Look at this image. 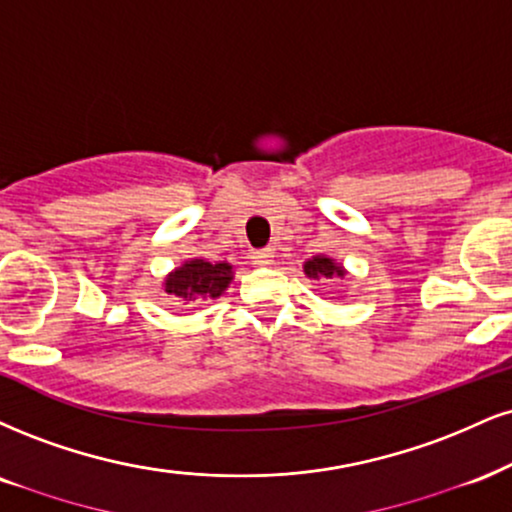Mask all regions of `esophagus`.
<instances>
[{"mask_svg": "<svg viewBox=\"0 0 512 512\" xmlns=\"http://www.w3.org/2000/svg\"><path fill=\"white\" fill-rule=\"evenodd\" d=\"M250 260L255 264H272L274 262V252L269 248H262V250H252L250 252Z\"/></svg>", "mask_w": 512, "mask_h": 512, "instance_id": "esophagus-1", "label": "esophagus"}]
</instances>
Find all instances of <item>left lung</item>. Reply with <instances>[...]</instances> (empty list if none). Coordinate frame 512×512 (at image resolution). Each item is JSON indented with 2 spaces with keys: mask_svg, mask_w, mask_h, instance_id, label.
Returning <instances> with one entry per match:
<instances>
[{
  "mask_svg": "<svg viewBox=\"0 0 512 512\" xmlns=\"http://www.w3.org/2000/svg\"><path fill=\"white\" fill-rule=\"evenodd\" d=\"M303 272L307 274V279L322 281V283L331 281V279H346L348 276V269L329 255L310 257V260L303 264Z\"/></svg>",
  "mask_w": 512,
  "mask_h": 512,
  "instance_id": "obj_1",
  "label": "left lung"
}]
</instances>
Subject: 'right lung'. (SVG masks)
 I'll return each instance as SVG.
<instances>
[{
	"label": "right lung",
	"instance_id": "obj_1",
	"mask_svg": "<svg viewBox=\"0 0 512 512\" xmlns=\"http://www.w3.org/2000/svg\"><path fill=\"white\" fill-rule=\"evenodd\" d=\"M233 281V264L209 262L205 257H193L181 267L171 269L164 276L162 288L171 298L183 303H197V300H217L226 293Z\"/></svg>",
	"mask_w": 512,
	"mask_h": 512
}]
</instances>
